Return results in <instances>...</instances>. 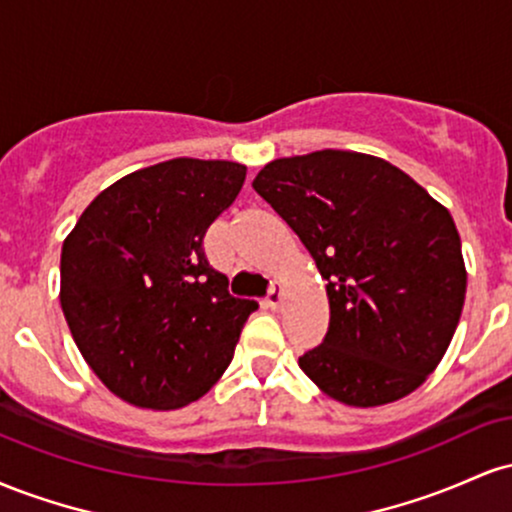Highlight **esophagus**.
<instances>
[{
  "mask_svg": "<svg viewBox=\"0 0 512 512\" xmlns=\"http://www.w3.org/2000/svg\"><path fill=\"white\" fill-rule=\"evenodd\" d=\"M281 298H284V289H281V284H274L272 289H269V296H267V305L269 308H279L281 305Z\"/></svg>",
  "mask_w": 512,
  "mask_h": 512,
  "instance_id": "34e87169",
  "label": "esophagus"
}]
</instances>
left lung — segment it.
Instances as JSON below:
<instances>
[{"instance_id":"left-lung-1","label":"left lung","mask_w":512,"mask_h":512,"mask_svg":"<svg viewBox=\"0 0 512 512\" xmlns=\"http://www.w3.org/2000/svg\"><path fill=\"white\" fill-rule=\"evenodd\" d=\"M252 187L327 279L330 327L298 358L303 373L349 407H380L424 385L467 293L450 211L404 170L358 151L276 158Z\"/></svg>"}]
</instances>
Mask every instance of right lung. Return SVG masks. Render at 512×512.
<instances>
[{
  "instance_id": "1",
  "label": "right lung",
  "mask_w": 512,
  "mask_h": 512,
  "mask_svg": "<svg viewBox=\"0 0 512 512\" xmlns=\"http://www.w3.org/2000/svg\"><path fill=\"white\" fill-rule=\"evenodd\" d=\"M248 168L173 158L93 199L62 245L60 303L84 361L139 409H180L231 363L255 301L233 298L202 238Z\"/></svg>"
}]
</instances>
